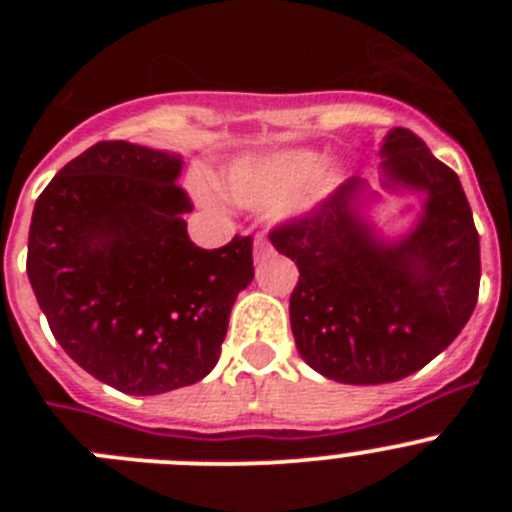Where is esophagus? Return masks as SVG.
<instances>
[{
    "label": "esophagus",
    "mask_w": 512,
    "mask_h": 512,
    "mask_svg": "<svg viewBox=\"0 0 512 512\" xmlns=\"http://www.w3.org/2000/svg\"><path fill=\"white\" fill-rule=\"evenodd\" d=\"M269 253H271V243L266 241L264 235H256V241H253V259L261 261V259H266Z\"/></svg>",
    "instance_id": "obj_1"
}]
</instances>
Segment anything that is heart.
Segmentation results:
<instances>
[{
  "label": "heart",
  "instance_id": "b5f03b06",
  "mask_svg": "<svg viewBox=\"0 0 512 512\" xmlns=\"http://www.w3.org/2000/svg\"><path fill=\"white\" fill-rule=\"evenodd\" d=\"M341 182V171L323 166L310 148H282L264 156H246L223 171L220 187L230 200L246 207H277L300 215L318 205ZM205 194V192H202Z\"/></svg>",
  "mask_w": 512,
  "mask_h": 512
}]
</instances>
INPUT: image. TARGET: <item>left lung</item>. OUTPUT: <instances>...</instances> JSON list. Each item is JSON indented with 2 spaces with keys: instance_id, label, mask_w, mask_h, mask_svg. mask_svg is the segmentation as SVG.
Returning a JSON list of instances; mask_svg holds the SVG:
<instances>
[{
  "instance_id": "left-lung-1",
  "label": "left lung",
  "mask_w": 512,
  "mask_h": 512,
  "mask_svg": "<svg viewBox=\"0 0 512 512\" xmlns=\"http://www.w3.org/2000/svg\"><path fill=\"white\" fill-rule=\"evenodd\" d=\"M384 187L423 194L418 223L384 241L348 179L307 215L269 233L300 269L289 318L302 359L343 384H384L436 359L479 295V233L459 176L405 128L384 135Z\"/></svg>"
}]
</instances>
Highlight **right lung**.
<instances>
[{"instance_id": "add662e5", "label": "right lung", "mask_w": 512, "mask_h": 512, "mask_svg": "<svg viewBox=\"0 0 512 512\" xmlns=\"http://www.w3.org/2000/svg\"><path fill=\"white\" fill-rule=\"evenodd\" d=\"M182 158L102 140L35 202L27 277L76 364L125 395L200 382L220 359L230 307L253 279L251 235L194 246Z\"/></svg>"}]
</instances>
